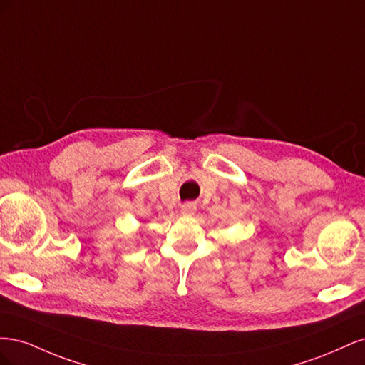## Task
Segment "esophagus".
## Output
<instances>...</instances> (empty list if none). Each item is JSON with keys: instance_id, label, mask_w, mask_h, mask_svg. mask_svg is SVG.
I'll list each match as a JSON object with an SVG mask.
<instances>
[{"instance_id": "obj_1", "label": "esophagus", "mask_w": 365, "mask_h": 365, "mask_svg": "<svg viewBox=\"0 0 365 365\" xmlns=\"http://www.w3.org/2000/svg\"><path fill=\"white\" fill-rule=\"evenodd\" d=\"M196 212V204L195 202H185L181 205V213L182 215H195Z\"/></svg>"}]
</instances>
